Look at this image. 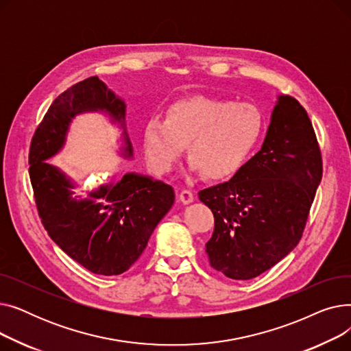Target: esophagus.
Segmentation results:
<instances>
[{
	"mask_svg": "<svg viewBox=\"0 0 351 351\" xmlns=\"http://www.w3.org/2000/svg\"><path fill=\"white\" fill-rule=\"evenodd\" d=\"M179 199H180V202H182L183 205H189V204H192V202L195 200V196H193V193L191 191H182L179 193Z\"/></svg>",
	"mask_w": 351,
	"mask_h": 351,
	"instance_id": "1",
	"label": "esophagus"
}]
</instances>
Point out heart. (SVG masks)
I'll return each instance as SVG.
<instances>
[{
    "mask_svg": "<svg viewBox=\"0 0 351 351\" xmlns=\"http://www.w3.org/2000/svg\"><path fill=\"white\" fill-rule=\"evenodd\" d=\"M266 126L263 110L253 102L193 95L172 102L165 119L151 117L143 126V149L156 172H171L182 154L189 169L222 180L241 171Z\"/></svg>",
    "mask_w": 351,
    "mask_h": 351,
    "instance_id": "heart-1",
    "label": "heart"
}]
</instances>
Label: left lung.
<instances>
[{
	"instance_id": "8db88e82",
	"label": "left lung",
	"mask_w": 351,
	"mask_h": 351,
	"mask_svg": "<svg viewBox=\"0 0 351 351\" xmlns=\"http://www.w3.org/2000/svg\"><path fill=\"white\" fill-rule=\"evenodd\" d=\"M322 173L306 109L279 95L262 149L229 182L199 192L215 216L206 243L210 266L249 280L285 259L302 239Z\"/></svg>"
}]
</instances>
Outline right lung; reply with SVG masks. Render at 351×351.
Listing matches in <instances>:
<instances>
[{
    "label": "right lung",
    "mask_w": 351,
    "mask_h": 351,
    "mask_svg": "<svg viewBox=\"0 0 351 351\" xmlns=\"http://www.w3.org/2000/svg\"><path fill=\"white\" fill-rule=\"evenodd\" d=\"M101 112L122 129L121 155L134 158L126 132V105L98 77L86 78L55 99L29 147L35 204L49 237L69 257L95 274L114 276L131 267L175 202L173 188L129 172L73 196L77 183L47 160L61 152L72 119Z\"/></svg>",
    "instance_id": "right-lung-1"
}]
</instances>
